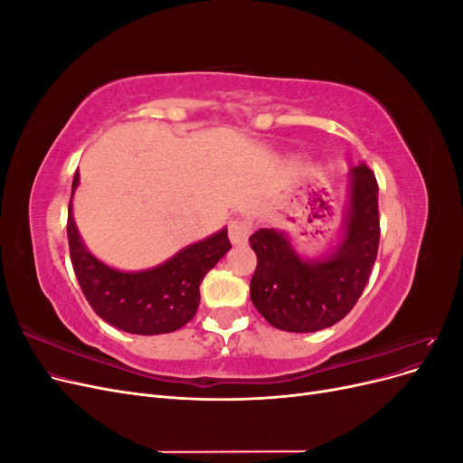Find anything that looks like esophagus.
I'll return each mask as SVG.
<instances>
[{"instance_id": "1", "label": "esophagus", "mask_w": 463, "mask_h": 463, "mask_svg": "<svg viewBox=\"0 0 463 463\" xmlns=\"http://www.w3.org/2000/svg\"><path fill=\"white\" fill-rule=\"evenodd\" d=\"M250 222L247 218H235L230 222V228H228V235H230V241L233 245H245L249 235H250Z\"/></svg>"}]
</instances>
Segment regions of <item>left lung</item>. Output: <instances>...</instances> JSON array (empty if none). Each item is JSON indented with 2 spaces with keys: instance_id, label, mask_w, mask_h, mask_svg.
<instances>
[{
  "instance_id": "8db88e82",
  "label": "left lung",
  "mask_w": 463,
  "mask_h": 463,
  "mask_svg": "<svg viewBox=\"0 0 463 463\" xmlns=\"http://www.w3.org/2000/svg\"><path fill=\"white\" fill-rule=\"evenodd\" d=\"M340 245L318 260L301 259L284 232L249 237L257 255L250 301L278 330L317 332L342 320L361 298L381 240L378 184L365 164L352 167L349 208Z\"/></svg>"
}]
</instances>
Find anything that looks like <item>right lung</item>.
I'll list each match as a JSON object with an SVG mask.
<instances>
[{"label": "right lung", "instance_id": "add662e5", "mask_svg": "<svg viewBox=\"0 0 463 463\" xmlns=\"http://www.w3.org/2000/svg\"><path fill=\"white\" fill-rule=\"evenodd\" d=\"M79 170L73 177L67 213V240L73 270L94 313L129 334L154 335L185 326L199 309V286L210 269L232 249L223 228L206 240L181 249L170 260L143 272H119L90 255L82 245L71 214Z\"/></svg>", "mask_w": 463, "mask_h": 463}]
</instances>
